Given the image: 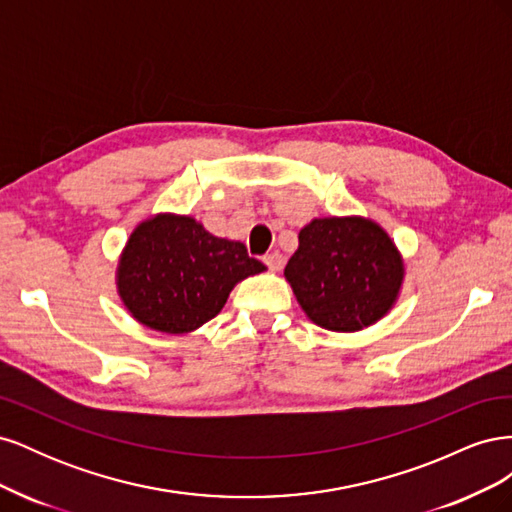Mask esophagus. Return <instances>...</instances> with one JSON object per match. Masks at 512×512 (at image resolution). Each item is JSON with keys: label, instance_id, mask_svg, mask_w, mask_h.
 I'll return each instance as SVG.
<instances>
[{"label": "esophagus", "instance_id": "1", "mask_svg": "<svg viewBox=\"0 0 512 512\" xmlns=\"http://www.w3.org/2000/svg\"><path fill=\"white\" fill-rule=\"evenodd\" d=\"M265 265L271 269V271H282V267H284V256L280 254V252H271V254H267L265 258Z\"/></svg>", "mask_w": 512, "mask_h": 512}]
</instances>
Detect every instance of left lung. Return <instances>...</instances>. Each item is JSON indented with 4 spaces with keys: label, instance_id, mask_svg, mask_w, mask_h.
Returning a JSON list of instances; mask_svg holds the SVG:
<instances>
[{
    "label": "left lung",
    "instance_id": "8db88e82",
    "mask_svg": "<svg viewBox=\"0 0 512 512\" xmlns=\"http://www.w3.org/2000/svg\"><path fill=\"white\" fill-rule=\"evenodd\" d=\"M303 312L329 331H359L389 312L401 262L386 232L363 218L314 220L284 269Z\"/></svg>",
    "mask_w": 512,
    "mask_h": 512
}]
</instances>
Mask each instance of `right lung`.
I'll list each match as a JSON object with an SVG mask.
<instances>
[{
    "mask_svg": "<svg viewBox=\"0 0 512 512\" xmlns=\"http://www.w3.org/2000/svg\"><path fill=\"white\" fill-rule=\"evenodd\" d=\"M265 271L243 243L213 237L192 218L158 215L138 226L119 262L132 316L162 333H188L220 314L230 290Z\"/></svg>",
    "mask_w": 512,
    "mask_h": 512,
    "instance_id": "obj_1",
    "label": "right lung"
}]
</instances>
